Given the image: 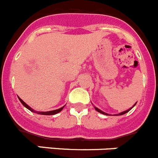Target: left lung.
<instances>
[{
  "label": "left lung",
  "instance_id": "obj_1",
  "mask_svg": "<svg viewBox=\"0 0 158 158\" xmlns=\"http://www.w3.org/2000/svg\"><path fill=\"white\" fill-rule=\"evenodd\" d=\"M94 108H95V109H96V110L98 111V112H99V113H102V114H104V115H109V114H108V113H104V112H102V110H100V109H98V108H96V107H94ZM131 109H132V107L131 108V109H127V110L124 111V112H122V113H119V114H116V116H120V115H123V114H125V113H127V112H129V111H130Z\"/></svg>",
  "mask_w": 158,
  "mask_h": 158
}]
</instances>
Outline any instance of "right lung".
Returning <instances> with one entry per match:
<instances>
[{
  "label": "right lung",
  "instance_id": "add662e5",
  "mask_svg": "<svg viewBox=\"0 0 158 158\" xmlns=\"http://www.w3.org/2000/svg\"><path fill=\"white\" fill-rule=\"evenodd\" d=\"M18 98H19V97H18ZM19 101H20L21 103H22L23 105V106L27 108V109H28L30 111L33 112V113H38V114H41V115H54V114H56V113H60V111H61L62 109H64V106H63V107L60 108V109H56V110L49 111V112H35L34 109H32L31 107H30V106H28L27 105V104L25 103V102H24L23 101L22 99L20 98H19Z\"/></svg>",
  "mask_w": 158,
  "mask_h": 158
}]
</instances>
